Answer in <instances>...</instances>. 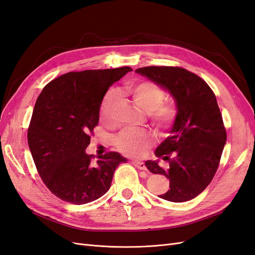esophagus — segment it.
Instances as JSON below:
<instances>
[{"mask_svg":"<svg viewBox=\"0 0 255 255\" xmlns=\"http://www.w3.org/2000/svg\"><path fill=\"white\" fill-rule=\"evenodd\" d=\"M132 164L137 167L138 169H140V170H145V165L144 163H142V161H139V160H132Z\"/></svg>","mask_w":255,"mask_h":255,"instance_id":"obj_1","label":"esophagus"}]
</instances>
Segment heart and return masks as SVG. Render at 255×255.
<instances>
[{
	"label": "heart",
	"mask_w": 255,
	"mask_h": 255,
	"mask_svg": "<svg viewBox=\"0 0 255 255\" xmlns=\"http://www.w3.org/2000/svg\"><path fill=\"white\" fill-rule=\"evenodd\" d=\"M126 92L132 97L134 102L148 112L150 119L157 127L164 128L170 125L174 120L176 110L173 103L164 102L166 99L165 91L153 82L143 81L137 84L128 85ZM118 94L111 90L106 94L101 104L102 117L111 121L114 119V110L117 102ZM152 141V135L145 129H123L115 140L116 146L122 153L136 156L141 154Z\"/></svg>",
	"instance_id": "b5f03b06"
}]
</instances>
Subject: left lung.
Masks as SVG:
<instances>
[{"mask_svg": "<svg viewBox=\"0 0 255 255\" xmlns=\"http://www.w3.org/2000/svg\"><path fill=\"white\" fill-rule=\"evenodd\" d=\"M136 73L167 90L176 107L170 136L155 150V156L168 161V166H160L159 159L146 160L144 165L170 182V189L159 198L189 201L212 182L227 142L217 100L201 78L183 68L144 67Z\"/></svg>", "mask_w": 255, "mask_h": 255, "instance_id": "1", "label": "left lung"}]
</instances>
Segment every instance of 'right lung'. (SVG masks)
<instances>
[{
	"label": "right lung",
	"instance_id": "add662e5",
	"mask_svg": "<svg viewBox=\"0 0 255 255\" xmlns=\"http://www.w3.org/2000/svg\"><path fill=\"white\" fill-rule=\"evenodd\" d=\"M132 68L70 72L53 80L38 97L27 130L34 163L52 194L81 205L110 189L116 168L127 158L117 152L86 153L90 133L98 126L107 90Z\"/></svg>",
	"mask_w": 255,
	"mask_h": 255
}]
</instances>
